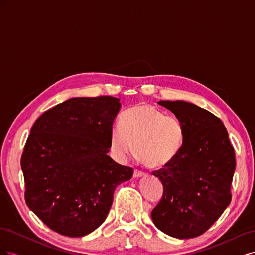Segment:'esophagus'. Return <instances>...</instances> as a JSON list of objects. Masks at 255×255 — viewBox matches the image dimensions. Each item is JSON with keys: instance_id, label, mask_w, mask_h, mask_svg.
<instances>
[{"instance_id": "obj_1", "label": "esophagus", "mask_w": 255, "mask_h": 255, "mask_svg": "<svg viewBox=\"0 0 255 255\" xmlns=\"http://www.w3.org/2000/svg\"><path fill=\"white\" fill-rule=\"evenodd\" d=\"M144 175H145V173L140 171V170H137V169H135V170H134V174H133L134 177H142Z\"/></svg>"}]
</instances>
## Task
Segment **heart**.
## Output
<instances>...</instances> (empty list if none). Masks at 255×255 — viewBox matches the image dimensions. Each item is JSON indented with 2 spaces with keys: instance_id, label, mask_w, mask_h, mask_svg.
<instances>
[{
  "instance_id": "obj_1",
  "label": "heart",
  "mask_w": 255,
  "mask_h": 255,
  "mask_svg": "<svg viewBox=\"0 0 255 255\" xmlns=\"http://www.w3.org/2000/svg\"><path fill=\"white\" fill-rule=\"evenodd\" d=\"M185 140L186 128L179 117L143 103L122 114L120 126L112 128L110 149L113 157L123 163L135 148L136 154L146 166L161 169L177 157Z\"/></svg>"
}]
</instances>
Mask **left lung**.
<instances>
[{"instance_id":"obj_1","label":"left lung","mask_w":255,"mask_h":255,"mask_svg":"<svg viewBox=\"0 0 255 255\" xmlns=\"http://www.w3.org/2000/svg\"><path fill=\"white\" fill-rule=\"evenodd\" d=\"M186 128L184 148L170 165L153 171L164 194L151 217L161 232L187 239L203 234L229 206L235 153L222 121L185 101H159Z\"/></svg>"}]
</instances>
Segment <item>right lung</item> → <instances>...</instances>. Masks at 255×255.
<instances>
[{"mask_svg": "<svg viewBox=\"0 0 255 255\" xmlns=\"http://www.w3.org/2000/svg\"><path fill=\"white\" fill-rule=\"evenodd\" d=\"M120 106L111 96L72 98L30 128L21 157L25 202L61 235L81 237L101 226L116 187L133 175L107 155Z\"/></svg>", "mask_w": 255, "mask_h": 255, "instance_id": "right-lung-1", "label": "right lung"}]
</instances>
